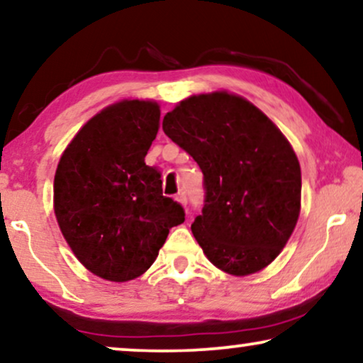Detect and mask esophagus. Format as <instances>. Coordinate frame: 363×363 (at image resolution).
<instances>
[{"label": "esophagus", "instance_id": "obj_1", "mask_svg": "<svg viewBox=\"0 0 363 363\" xmlns=\"http://www.w3.org/2000/svg\"><path fill=\"white\" fill-rule=\"evenodd\" d=\"M175 200L178 201V203H180V205L182 206H185L186 208V203H188V198H186V193H178V195L175 196Z\"/></svg>", "mask_w": 363, "mask_h": 363}]
</instances>
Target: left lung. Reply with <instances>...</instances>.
Masks as SVG:
<instances>
[{
  "label": "left lung",
  "mask_w": 363,
  "mask_h": 363,
  "mask_svg": "<svg viewBox=\"0 0 363 363\" xmlns=\"http://www.w3.org/2000/svg\"><path fill=\"white\" fill-rule=\"evenodd\" d=\"M162 127L203 172L205 206L191 231L208 259L233 276L274 261L301 211L299 160L279 128L228 92L185 99Z\"/></svg>",
  "instance_id": "8db88e82"
}]
</instances>
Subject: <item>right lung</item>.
<instances>
[{"label":"right lung","mask_w":363,"mask_h":363,"mask_svg":"<svg viewBox=\"0 0 363 363\" xmlns=\"http://www.w3.org/2000/svg\"><path fill=\"white\" fill-rule=\"evenodd\" d=\"M160 125L152 101H121L72 138L54 177V213L67 245L92 274L113 282L142 276L170 228L185 221L163 196L160 172L145 155Z\"/></svg>","instance_id":"1"}]
</instances>
